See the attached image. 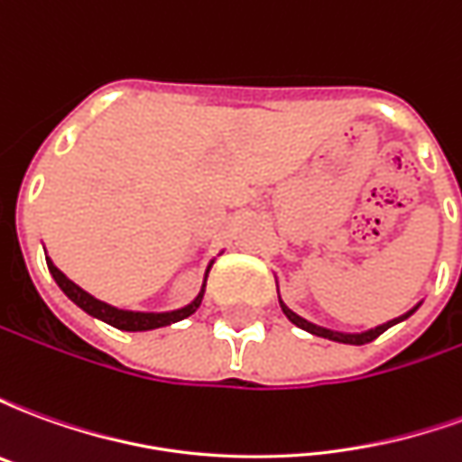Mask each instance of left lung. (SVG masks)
Returning a JSON list of instances; mask_svg holds the SVG:
<instances>
[{"mask_svg":"<svg viewBox=\"0 0 462 462\" xmlns=\"http://www.w3.org/2000/svg\"><path fill=\"white\" fill-rule=\"evenodd\" d=\"M280 307L282 311L287 314V319L291 321V324H297L300 329L310 331V334H314V337H324V339H331V341H339V344H354V346H361V344H368V341H374L376 337H381L383 331L388 329V327H393V324H398V321L408 319L413 311L418 310V307H413L411 311H406L403 317H398V319H391L386 321V324H381V327H376V329H368V331H361V334H344V331H334V329H324V327H317V324H311V321L301 319L300 314H294V311L284 304V301L280 300Z\"/></svg>","mask_w":462,"mask_h":462,"instance_id":"1","label":"left lung"}]
</instances>
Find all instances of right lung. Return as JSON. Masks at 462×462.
Listing matches in <instances>:
<instances>
[{
	"label": "right lung",
	"mask_w": 462,
	"mask_h": 462,
	"mask_svg": "<svg viewBox=\"0 0 462 462\" xmlns=\"http://www.w3.org/2000/svg\"><path fill=\"white\" fill-rule=\"evenodd\" d=\"M46 264H49V272H51V277L56 280V284L61 287V291H64L69 300L74 301L76 307H81L86 314H91V317H96V319L106 321V324H111V327L123 331H151V329H161V327H168V324H175V321H180V319H188V317L195 314V310L200 307L202 294H205V282H208V272H210V267H208L200 294H198L188 307H182V310H175V311H161V314H152V311L116 310V307H111V304H106V301L91 297V294L81 290L79 284H74V282L69 280L64 272L59 270L51 260H46Z\"/></svg>",
	"instance_id": "add662e5"
}]
</instances>
